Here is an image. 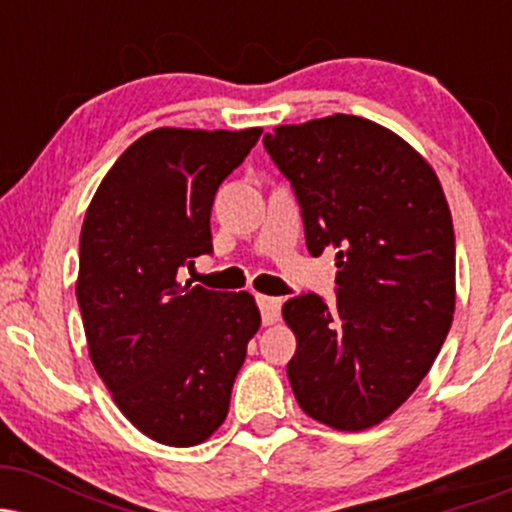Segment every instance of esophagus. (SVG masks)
Listing matches in <instances>:
<instances>
[{"mask_svg": "<svg viewBox=\"0 0 512 512\" xmlns=\"http://www.w3.org/2000/svg\"><path fill=\"white\" fill-rule=\"evenodd\" d=\"M257 305H260L264 325H274V322L279 320V315H281V301H279V298L257 296Z\"/></svg>", "mask_w": 512, "mask_h": 512, "instance_id": "34e87169", "label": "esophagus"}]
</instances>
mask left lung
<instances>
[{
	"mask_svg": "<svg viewBox=\"0 0 512 512\" xmlns=\"http://www.w3.org/2000/svg\"><path fill=\"white\" fill-rule=\"evenodd\" d=\"M291 182L313 257L334 250L337 303H284L296 334L286 366L308 416L363 431L407 402L455 313V231L438 175L390 129L332 115L264 134Z\"/></svg>",
	"mask_w": 512,
	"mask_h": 512,
	"instance_id": "1",
	"label": "left lung"
}]
</instances>
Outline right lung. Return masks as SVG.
<instances>
[{"instance_id":"add662e5","label":"right lung","mask_w":512,"mask_h":512,"mask_svg":"<svg viewBox=\"0 0 512 512\" xmlns=\"http://www.w3.org/2000/svg\"><path fill=\"white\" fill-rule=\"evenodd\" d=\"M262 129L158 127L115 161L88 204L76 301L93 366L144 436L204 443L223 424L260 310L248 291L180 284L211 252V204Z\"/></svg>"}]
</instances>
